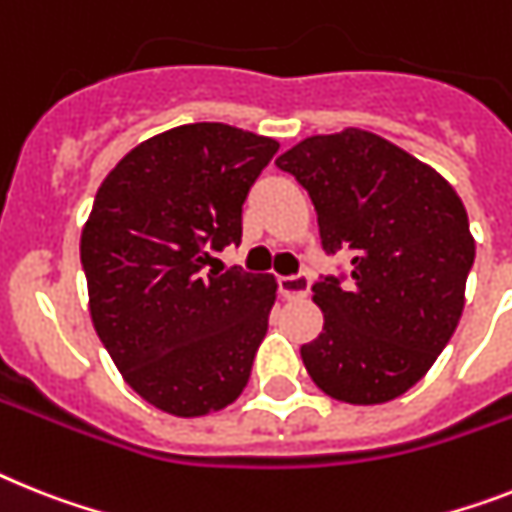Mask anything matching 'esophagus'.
<instances>
[{
    "label": "esophagus",
    "instance_id": "1",
    "mask_svg": "<svg viewBox=\"0 0 512 512\" xmlns=\"http://www.w3.org/2000/svg\"><path fill=\"white\" fill-rule=\"evenodd\" d=\"M278 289L286 299H304L309 294V276L296 273V276H283L278 278Z\"/></svg>",
    "mask_w": 512,
    "mask_h": 512
}]
</instances>
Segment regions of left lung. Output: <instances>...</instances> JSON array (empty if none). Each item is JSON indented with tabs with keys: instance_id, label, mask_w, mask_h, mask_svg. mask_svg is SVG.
I'll use <instances>...</instances> for the list:
<instances>
[{
	"instance_id": "8db88e82",
	"label": "left lung",
	"mask_w": 512,
	"mask_h": 512,
	"mask_svg": "<svg viewBox=\"0 0 512 512\" xmlns=\"http://www.w3.org/2000/svg\"><path fill=\"white\" fill-rule=\"evenodd\" d=\"M276 166L307 190L325 255L351 252V270L312 286L325 325L302 346L304 367L330 398L393 401L427 375L461 320L476 255L461 197L364 130L307 137Z\"/></svg>"
}]
</instances>
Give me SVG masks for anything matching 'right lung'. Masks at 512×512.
Masks as SVG:
<instances>
[{
    "instance_id": "add662e5",
    "label": "right lung",
    "mask_w": 512,
    "mask_h": 512,
    "mask_svg": "<svg viewBox=\"0 0 512 512\" xmlns=\"http://www.w3.org/2000/svg\"><path fill=\"white\" fill-rule=\"evenodd\" d=\"M276 153L229 124H182L98 187L80 239L90 317L130 388L166 414L205 416L247 385L278 286L208 265L242 242L244 200Z\"/></svg>"
}]
</instances>
